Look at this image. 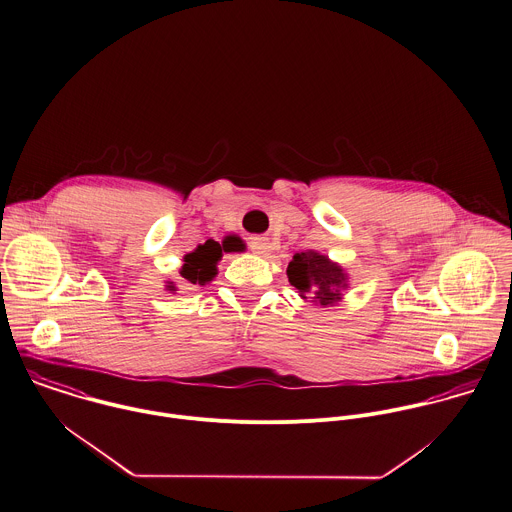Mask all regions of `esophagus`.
Segmentation results:
<instances>
[{"instance_id": "1", "label": "esophagus", "mask_w": 512, "mask_h": 512, "mask_svg": "<svg viewBox=\"0 0 512 512\" xmlns=\"http://www.w3.org/2000/svg\"><path fill=\"white\" fill-rule=\"evenodd\" d=\"M251 249H253V253H257V255H265V253L271 249V245H269V241H267L265 237H255V239L251 241Z\"/></svg>"}]
</instances>
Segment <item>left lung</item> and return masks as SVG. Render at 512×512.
Wrapping results in <instances>:
<instances>
[{
	"instance_id": "1",
	"label": "left lung",
	"mask_w": 512,
	"mask_h": 512,
	"mask_svg": "<svg viewBox=\"0 0 512 512\" xmlns=\"http://www.w3.org/2000/svg\"><path fill=\"white\" fill-rule=\"evenodd\" d=\"M287 275L289 283L303 299L308 297L320 307L336 305L342 299V291L348 287L344 269L316 251L295 253L287 267Z\"/></svg>"
}]
</instances>
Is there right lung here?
<instances>
[{"label":"right lung","mask_w":512,"mask_h":512,"mask_svg":"<svg viewBox=\"0 0 512 512\" xmlns=\"http://www.w3.org/2000/svg\"><path fill=\"white\" fill-rule=\"evenodd\" d=\"M221 259V245L213 239L205 241L204 245H198L192 253L184 257V267H182V277L190 281L192 285H205L217 275V261ZM174 291V287H168Z\"/></svg>","instance_id":"add662e5"}]
</instances>
